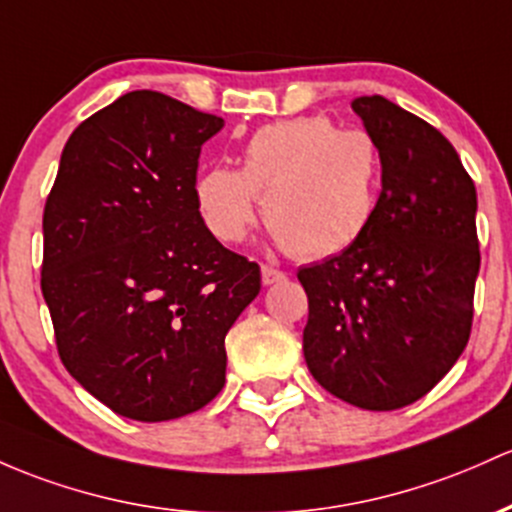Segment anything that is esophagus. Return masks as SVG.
I'll list each match as a JSON object with an SVG mask.
<instances>
[{
    "instance_id": "34e87169",
    "label": "esophagus",
    "mask_w": 512,
    "mask_h": 512,
    "mask_svg": "<svg viewBox=\"0 0 512 512\" xmlns=\"http://www.w3.org/2000/svg\"><path fill=\"white\" fill-rule=\"evenodd\" d=\"M286 279V274L282 272V269H274V267H262V284L265 286H272V284H277V282H284Z\"/></svg>"
}]
</instances>
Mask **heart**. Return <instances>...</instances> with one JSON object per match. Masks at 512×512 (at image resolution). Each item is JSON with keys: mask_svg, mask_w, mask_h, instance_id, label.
Instances as JSON below:
<instances>
[{"mask_svg": "<svg viewBox=\"0 0 512 512\" xmlns=\"http://www.w3.org/2000/svg\"><path fill=\"white\" fill-rule=\"evenodd\" d=\"M384 187V155L372 133L328 116L262 126L243 145L240 170L211 167L196 182V206L223 243L267 228L303 260L355 247L372 228Z\"/></svg>", "mask_w": 512, "mask_h": 512, "instance_id": "heart-1", "label": "heart"}]
</instances>
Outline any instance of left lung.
Here are the masks:
<instances>
[{
	"mask_svg": "<svg viewBox=\"0 0 512 512\" xmlns=\"http://www.w3.org/2000/svg\"><path fill=\"white\" fill-rule=\"evenodd\" d=\"M352 109L384 155V187L355 247L299 269L303 357L333 396L396 411L423 398L469 342L481 265L476 187L428 121L379 94Z\"/></svg>",
	"mask_w": 512,
	"mask_h": 512,
	"instance_id": "8db88e82",
	"label": "left lung"
}]
</instances>
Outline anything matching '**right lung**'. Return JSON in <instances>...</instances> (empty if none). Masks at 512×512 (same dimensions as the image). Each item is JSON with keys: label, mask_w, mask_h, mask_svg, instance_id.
I'll list each match as a JSON object with an SVG mask.
<instances>
[{"label": "right lung", "mask_w": 512, "mask_h": 512, "mask_svg": "<svg viewBox=\"0 0 512 512\" xmlns=\"http://www.w3.org/2000/svg\"><path fill=\"white\" fill-rule=\"evenodd\" d=\"M223 119L138 89L72 131L43 211L41 289L65 369L123 418L189 415L226 384V335L260 267L196 206Z\"/></svg>", "instance_id": "right-lung-1"}]
</instances>
